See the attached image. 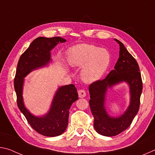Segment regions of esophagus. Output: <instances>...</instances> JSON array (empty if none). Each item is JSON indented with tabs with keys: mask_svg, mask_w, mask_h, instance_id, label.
Listing matches in <instances>:
<instances>
[{
	"mask_svg": "<svg viewBox=\"0 0 155 155\" xmlns=\"http://www.w3.org/2000/svg\"><path fill=\"white\" fill-rule=\"evenodd\" d=\"M78 96L79 98H84L86 96V92L85 91V90H80L78 91Z\"/></svg>",
	"mask_w": 155,
	"mask_h": 155,
	"instance_id": "esophagus-1",
	"label": "esophagus"
}]
</instances>
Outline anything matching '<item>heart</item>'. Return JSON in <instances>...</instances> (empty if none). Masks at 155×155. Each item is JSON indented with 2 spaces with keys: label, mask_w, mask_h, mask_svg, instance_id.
I'll use <instances>...</instances> for the list:
<instances>
[{
  "label": "heart",
  "mask_w": 155,
  "mask_h": 155,
  "mask_svg": "<svg viewBox=\"0 0 155 155\" xmlns=\"http://www.w3.org/2000/svg\"><path fill=\"white\" fill-rule=\"evenodd\" d=\"M110 54L105 49L81 44L72 47L68 53V61L73 68H82L81 78L92 83L101 79L110 64Z\"/></svg>",
  "instance_id": "1"
}]
</instances>
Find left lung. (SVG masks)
<instances>
[{
  "label": "left lung",
  "instance_id": "1",
  "mask_svg": "<svg viewBox=\"0 0 155 155\" xmlns=\"http://www.w3.org/2000/svg\"><path fill=\"white\" fill-rule=\"evenodd\" d=\"M115 41L120 45V55L114 70L104 79L94 82L89 87L90 106L94 118V128L99 134L107 137L118 135L129 127L139 111L143 88L137 61L121 41L116 39ZM122 82H126L130 85V104L122 116L111 117L106 112L104 106L106 91L108 88Z\"/></svg>",
  "mask_w": 155,
  "mask_h": 155
}]
</instances>
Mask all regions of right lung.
Here are the masks:
<instances>
[{"label":"right lung","mask_w":155,"mask_h":155,"mask_svg":"<svg viewBox=\"0 0 155 155\" xmlns=\"http://www.w3.org/2000/svg\"><path fill=\"white\" fill-rule=\"evenodd\" d=\"M66 40L61 37L47 38L39 37L34 40L18 63L14 78V88L17 96V104L20 111L36 132L46 137L61 135L68 124L69 110L78 98L77 88L72 84L64 85L57 90L48 112L38 117L26 108L22 97L25 78L33 70L46 66L51 61V51L59 42Z\"/></svg>","instance_id":"add662e5"}]
</instances>
